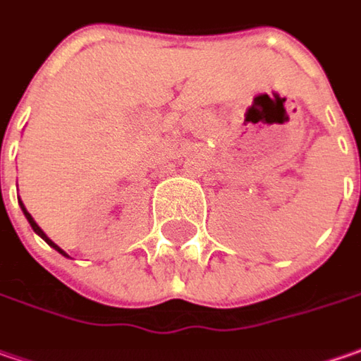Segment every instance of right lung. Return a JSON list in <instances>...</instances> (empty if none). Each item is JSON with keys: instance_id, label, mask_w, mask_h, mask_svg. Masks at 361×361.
<instances>
[{"instance_id": "obj_1", "label": "right lung", "mask_w": 361, "mask_h": 361, "mask_svg": "<svg viewBox=\"0 0 361 361\" xmlns=\"http://www.w3.org/2000/svg\"><path fill=\"white\" fill-rule=\"evenodd\" d=\"M20 206H22V210H24V216H25V218H27V222H30V226L34 228V232H36V234H38V236H42V238H44V240H46V243H48V244H50V246H52V248H56V250H58V252H60V255H64V257H68V255H66V252H64V250H62V248H60V246H58V244L52 243V240H50V238H48V236H46V234H44V230H42V228H39L38 224H36V220H34V218H32V214H30V212L25 210V206H24V204H22V202H20Z\"/></svg>"}]
</instances>
